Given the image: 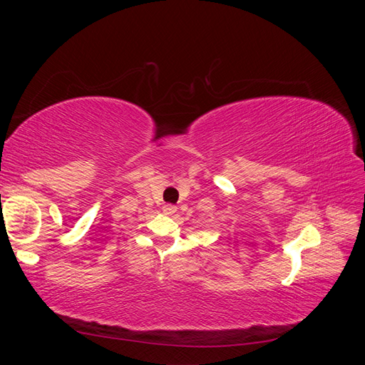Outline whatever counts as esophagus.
Wrapping results in <instances>:
<instances>
[{
	"label": "esophagus",
	"instance_id": "obj_1",
	"mask_svg": "<svg viewBox=\"0 0 365 365\" xmlns=\"http://www.w3.org/2000/svg\"><path fill=\"white\" fill-rule=\"evenodd\" d=\"M176 208L175 205H172V204H165L164 207H163V212L165 213V215H173V213H176Z\"/></svg>",
	"mask_w": 365,
	"mask_h": 365
}]
</instances>
